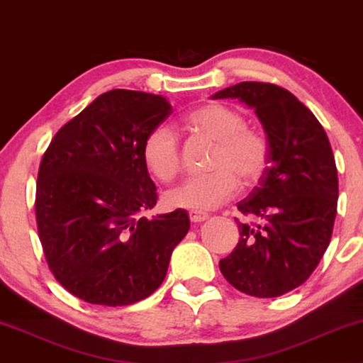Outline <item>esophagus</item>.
Returning <instances> with one entry per match:
<instances>
[{"instance_id":"esophagus-1","label":"esophagus","mask_w":363,"mask_h":363,"mask_svg":"<svg viewBox=\"0 0 363 363\" xmlns=\"http://www.w3.org/2000/svg\"><path fill=\"white\" fill-rule=\"evenodd\" d=\"M189 219L192 222H202V220L207 219V214H206V212H199V211H191L189 212Z\"/></svg>"}]
</instances>
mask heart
Wrapping results in <instances>:
<instances>
[{
	"label": "heart",
	"instance_id": "heart-1",
	"mask_svg": "<svg viewBox=\"0 0 363 363\" xmlns=\"http://www.w3.org/2000/svg\"><path fill=\"white\" fill-rule=\"evenodd\" d=\"M186 125L216 143L209 159L211 172L189 176L164 192V204L172 209L209 211L224 204L239 189L257 186L270 162V144L264 131L245 124L238 108L207 103L186 116ZM144 166L159 181H171L181 169V144L172 128L159 124L144 138Z\"/></svg>",
	"mask_w": 363,
	"mask_h": 363
}]
</instances>
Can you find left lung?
<instances>
[{
	"mask_svg": "<svg viewBox=\"0 0 363 363\" xmlns=\"http://www.w3.org/2000/svg\"><path fill=\"white\" fill-rule=\"evenodd\" d=\"M254 108L270 144L269 169L238 209L239 242L219 269L247 296L279 297L302 286L330 244L339 199L335 157L322 124L280 86L244 81L212 96Z\"/></svg>",
	"mask_w": 363,
	"mask_h": 363,
	"instance_id": "1",
	"label": "left lung"
}]
</instances>
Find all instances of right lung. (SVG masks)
I'll list each match as a JSON object with an SVG mask.
<instances>
[{"mask_svg":"<svg viewBox=\"0 0 363 363\" xmlns=\"http://www.w3.org/2000/svg\"><path fill=\"white\" fill-rule=\"evenodd\" d=\"M172 113L162 96L113 89L62 125L43 154L36 224L57 282L96 306H131L166 277L189 216L147 219L157 192L141 147Z\"/></svg>","mask_w":363,"mask_h":363,"instance_id":"1","label":"right lung"}]
</instances>
